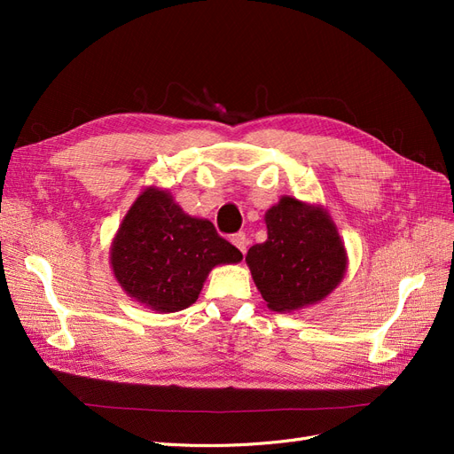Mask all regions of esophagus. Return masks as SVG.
<instances>
[{
  "mask_svg": "<svg viewBox=\"0 0 454 454\" xmlns=\"http://www.w3.org/2000/svg\"><path fill=\"white\" fill-rule=\"evenodd\" d=\"M231 242L237 246V248L242 252V254H246V248H248V237H246V232H237V235H232V239H231Z\"/></svg>",
  "mask_w": 454,
  "mask_h": 454,
  "instance_id": "obj_1",
  "label": "esophagus"
}]
</instances>
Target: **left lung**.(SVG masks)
I'll use <instances>...</instances> for the list:
<instances>
[{"mask_svg":"<svg viewBox=\"0 0 454 454\" xmlns=\"http://www.w3.org/2000/svg\"><path fill=\"white\" fill-rule=\"evenodd\" d=\"M265 223L269 237L252 246L246 263L269 309L290 312L318 303L347 270L333 222L322 208L282 197Z\"/></svg>","mask_w":454,"mask_h":454,"instance_id":"obj_1","label":"left lung"}]
</instances>
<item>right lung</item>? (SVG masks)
Listing matches in <instances>:
<instances>
[{
  "instance_id": "add662e5",
  "label": "right lung",
  "mask_w": 454,
  "mask_h": 454,
  "mask_svg": "<svg viewBox=\"0 0 454 454\" xmlns=\"http://www.w3.org/2000/svg\"><path fill=\"white\" fill-rule=\"evenodd\" d=\"M242 254L208 219L187 215L167 191L147 189L122 219L112 267L125 292L159 312H177L199 299L212 267Z\"/></svg>"
}]
</instances>
